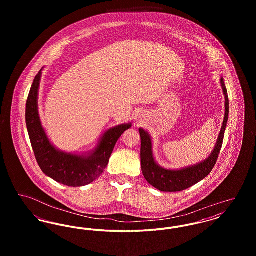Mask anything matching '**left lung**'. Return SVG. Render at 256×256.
<instances>
[{"label": "left lung", "mask_w": 256, "mask_h": 256, "mask_svg": "<svg viewBox=\"0 0 256 256\" xmlns=\"http://www.w3.org/2000/svg\"><path fill=\"white\" fill-rule=\"evenodd\" d=\"M220 86L224 95V118L222 126L220 132L216 146L211 154L206 160L180 170H169L160 167L154 158L152 142L150 135L143 128L139 130L141 136V168L146 182L154 188L162 192H180L183 191L196 183L200 182L210 174L214 168L219 156L220 150L222 145L224 132L228 120L230 102L228 90L224 84V78H220Z\"/></svg>", "instance_id": "left-lung-1"}]
</instances>
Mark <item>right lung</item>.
<instances>
[{
  "label": "right lung",
  "instance_id": "add662e5",
  "mask_svg": "<svg viewBox=\"0 0 256 256\" xmlns=\"http://www.w3.org/2000/svg\"><path fill=\"white\" fill-rule=\"evenodd\" d=\"M43 68L30 88L26 106V124L32 146L42 172L56 182L80 187L93 182L106 168L118 139L132 122L111 128L102 136L97 148L86 154H74L56 148L50 142L38 113V90Z\"/></svg>",
  "mask_w": 256,
  "mask_h": 256
}]
</instances>
